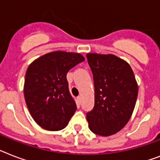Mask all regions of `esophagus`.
<instances>
[{
    "mask_svg": "<svg viewBox=\"0 0 160 160\" xmlns=\"http://www.w3.org/2000/svg\"><path fill=\"white\" fill-rule=\"evenodd\" d=\"M77 100H78V102H79V103H80V102H81V96H78Z\"/></svg>",
    "mask_w": 160,
    "mask_h": 160,
    "instance_id": "1",
    "label": "esophagus"
}]
</instances>
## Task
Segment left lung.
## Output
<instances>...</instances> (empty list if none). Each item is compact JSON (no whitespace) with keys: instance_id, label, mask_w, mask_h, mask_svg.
<instances>
[{"instance_id":"obj_1","label":"left lung","mask_w":160,"mask_h":160,"mask_svg":"<svg viewBox=\"0 0 160 160\" xmlns=\"http://www.w3.org/2000/svg\"><path fill=\"white\" fill-rule=\"evenodd\" d=\"M86 57L94 83V107L86 115L89 128L98 136H112L132 118L138 84L125 60L113 54L89 52Z\"/></svg>"}]
</instances>
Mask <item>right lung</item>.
Returning a JSON list of instances; mask_svg holds the SVG:
<instances>
[{"instance_id":"1","label":"right lung","mask_w":160,"mask_h":160,"mask_svg":"<svg viewBox=\"0 0 160 160\" xmlns=\"http://www.w3.org/2000/svg\"><path fill=\"white\" fill-rule=\"evenodd\" d=\"M84 61L80 53L53 51L28 66L24 84V98L30 115L42 128L56 132L68 125L77 108L69 90L67 74Z\"/></svg>"}]
</instances>
